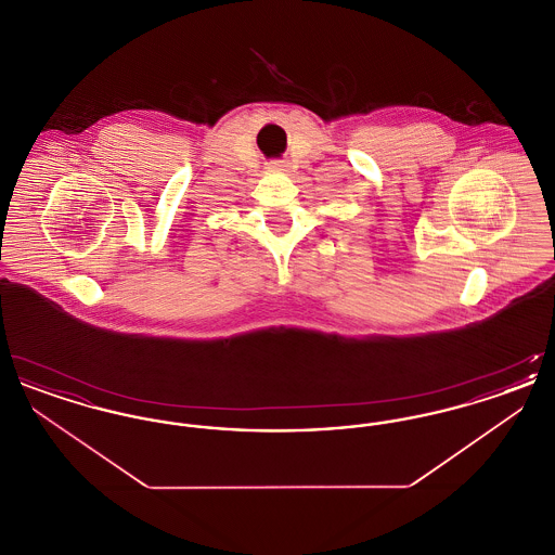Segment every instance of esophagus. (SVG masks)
<instances>
[{"label":"esophagus","instance_id":"obj_1","mask_svg":"<svg viewBox=\"0 0 555 555\" xmlns=\"http://www.w3.org/2000/svg\"><path fill=\"white\" fill-rule=\"evenodd\" d=\"M270 168H272V170H276V172H281V170H285V166H283V164H279V162H274V164H272V166H270Z\"/></svg>","mask_w":555,"mask_h":555}]
</instances>
